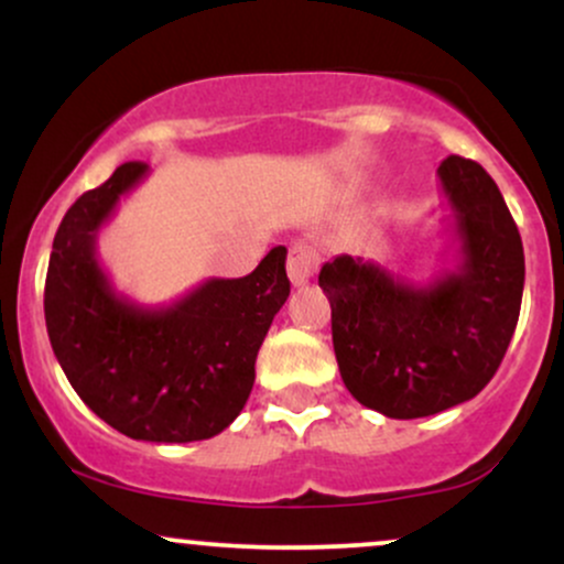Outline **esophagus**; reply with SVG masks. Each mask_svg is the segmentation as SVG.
Segmentation results:
<instances>
[{
	"instance_id": "34e87169",
	"label": "esophagus",
	"mask_w": 564,
	"mask_h": 564,
	"mask_svg": "<svg viewBox=\"0 0 564 564\" xmlns=\"http://www.w3.org/2000/svg\"><path fill=\"white\" fill-rule=\"evenodd\" d=\"M318 264H321V254L315 251V246L296 241L289 249L286 268H289V278H291V283H294V286H304V283H307L310 278L315 275Z\"/></svg>"
}]
</instances>
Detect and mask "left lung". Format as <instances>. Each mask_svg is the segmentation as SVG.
<instances>
[{
	"label": "left lung",
	"instance_id": "left-lung-1",
	"mask_svg": "<svg viewBox=\"0 0 564 564\" xmlns=\"http://www.w3.org/2000/svg\"><path fill=\"white\" fill-rule=\"evenodd\" d=\"M458 241L456 270L416 286L364 257L321 268L345 387L390 419H422L471 400L494 379L525 286L522 238L477 161L437 166Z\"/></svg>",
	"mask_w": 564,
	"mask_h": 564
}]
</instances>
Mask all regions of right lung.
I'll use <instances>...</instances> for the list:
<instances>
[{
  "instance_id": "obj_1",
  "label": "right lung",
  "mask_w": 564,
  "mask_h": 564,
  "mask_svg": "<svg viewBox=\"0 0 564 564\" xmlns=\"http://www.w3.org/2000/svg\"><path fill=\"white\" fill-rule=\"evenodd\" d=\"M148 164L129 161L76 198L55 232L44 283L53 352L76 394L121 435L193 443L236 422L254 364L286 302V246L243 278H209L161 307L129 300L97 260V236Z\"/></svg>"
}]
</instances>
